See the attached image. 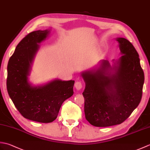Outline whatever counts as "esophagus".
Segmentation results:
<instances>
[{
    "label": "esophagus",
    "mask_w": 150,
    "mask_h": 150,
    "mask_svg": "<svg viewBox=\"0 0 150 150\" xmlns=\"http://www.w3.org/2000/svg\"><path fill=\"white\" fill-rule=\"evenodd\" d=\"M75 87L76 89H77V90H81V89L82 88V82L80 81L76 82L75 84Z\"/></svg>",
    "instance_id": "1"
}]
</instances>
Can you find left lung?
<instances>
[{
    "label": "left lung",
    "mask_w": 150,
    "mask_h": 150,
    "mask_svg": "<svg viewBox=\"0 0 150 150\" xmlns=\"http://www.w3.org/2000/svg\"><path fill=\"white\" fill-rule=\"evenodd\" d=\"M117 40L122 54L117 66L111 68L108 61L103 60L100 68L82 74L86 82L82 93L85 117L96 127L122 123L142 98L144 74L139 54L128 40L117 38ZM108 69H113L116 72H108Z\"/></svg>",
    "instance_id": "left-lung-1"
}]
</instances>
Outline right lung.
Masks as SVG:
<instances>
[{
	"label": "right lung",
	"mask_w": 150,
	"mask_h": 150,
	"mask_svg": "<svg viewBox=\"0 0 150 150\" xmlns=\"http://www.w3.org/2000/svg\"><path fill=\"white\" fill-rule=\"evenodd\" d=\"M48 30L31 32L18 44L8 64L6 84L15 106L26 119L52 122L58 115L63 102L73 94L74 81L55 80L44 86H32L28 82L31 64L46 39Z\"/></svg>",
	"instance_id": "add662e5"
}]
</instances>
